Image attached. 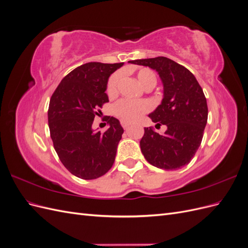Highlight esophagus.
<instances>
[{
	"instance_id": "34e87169",
	"label": "esophagus",
	"mask_w": 248,
	"mask_h": 248,
	"mask_svg": "<svg viewBox=\"0 0 248 248\" xmlns=\"http://www.w3.org/2000/svg\"><path fill=\"white\" fill-rule=\"evenodd\" d=\"M121 125H122V127L124 129H127L129 127V123H127V122H124V121H121Z\"/></svg>"
}]
</instances>
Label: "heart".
<instances>
[{"label":"heart","mask_w":248,"mask_h":248,"mask_svg":"<svg viewBox=\"0 0 248 248\" xmlns=\"http://www.w3.org/2000/svg\"><path fill=\"white\" fill-rule=\"evenodd\" d=\"M137 77L139 81L145 88L151 85H156V76L151 69L140 68L137 73ZM121 72H116L109 78L107 86V93L109 97H114L117 95L119 82L121 80ZM151 108L152 103L149 100H132L123 98L115 103L114 114L121 121L127 123H134L139 121L142 115L151 110Z\"/></svg>","instance_id":"heart-1"}]
</instances>
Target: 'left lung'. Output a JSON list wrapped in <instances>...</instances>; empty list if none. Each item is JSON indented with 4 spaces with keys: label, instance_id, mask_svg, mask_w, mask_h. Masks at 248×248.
I'll use <instances>...</instances> for the list:
<instances>
[{
    "label": "left lung",
    "instance_id": "1",
    "mask_svg": "<svg viewBox=\"0 0 248 248\" xmlns=\"http://www.w3.org/2000/svg\"><path fill=\"white\" fill-rule=\"evenodd\" d=\"M129 63L148 66L158 72L163 84L161 104L149 115L156 128L166 125L163 134L145 127L140 145L146 160L163 170L181 169L196 155L208 120L207 100L193 74L166 57L140 59Z\"/></svg>",
    "mask_w": 248,
    "mask_h": 248
}]
</instances>
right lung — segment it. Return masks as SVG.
Listing matches in <instances>:
<instances>
[{"instance_id": "add662e5", "label": "right lung", "mask_w": 248, "mask_h": 248, "mask_svg": "<svg viewBox=\"0 0 248 248\" xmlns=\"http://www.w3.org/2000/svg\"><path fill=\"white\" fill-rule=\"evenodd\" d=\"M124 63L90 62L61 80L48 107V127L54 148L64 167L84 180L99 178L110 170L124 132L119 120L108 117L106 132L92 124L104 103L108 79Z\"/></svg>"}]
</instances>
